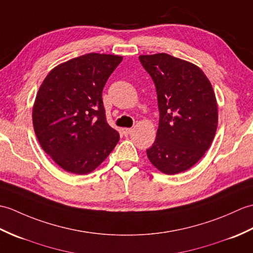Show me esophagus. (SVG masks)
<instances>
[{
	"mask_svg": "<svg viewBox=\"0 0 253 253\" xmlns=\"http://www.w3.org/2000/svg\"><path fill=\"white\" fill-rule=\"evenodd\" d=\"M132 133V128H128V127H123L122 128V134L125 136H127V135H130V134Z\"/></svg>",
	"mask_w": 253,
	"mask_h": 253,
	"instance_id": "obj_1",
	"label": "esophagus"
}]
</instances>
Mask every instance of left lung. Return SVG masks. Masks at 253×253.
Returning <instances> with one entry per match:
<instances>
[{
    "label": "left lung",
    "instance_id": "1",
    "mask_svg": "<svg viewBox=\"0 0 253 253\" xmlns=\"http://www.w3.org/2000/svg\"><path fill=\"white\" fill-rule=\"evenodd\" d=\"M154 80L159 107L155 143L146 150L151 165L165 174L190 169L203 158L217 127V103L198 66L166 53L141 55Z\"/></svg>",
    "mask_w": 253,
    "mask_h": 253
}]
</instances>
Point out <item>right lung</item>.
I'll return each instance as SVG.
<instances>
[{
  "mask_svg": "<svg viewBox=\"0 0 253 253\" xmlns=\"http://www.w3.org/2000/svg\"><path fill=\"white\" fill-rule=\"evenodd\" d=\"M119 55L89 53L59 64L43 80L32 109L42 149L67 172L94 171L119 142L106 121L102 93L122 61Z\"/></svg>",
  "mask_w": 253,
  "mask_h": 253,
  "instance_id": "right-lung-1",
  "label": "right lung"
}]
</instances>
